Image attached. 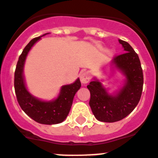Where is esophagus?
Segmentation results:
<instances>
[{
    "label": "esophagus",
    "mask_w": 158,
    "mask_h": 158,
    "mask_svg": "<svg viewBox=\"0 0 158 158\" xmlns=\"http://www.w3.org/2000/svg\"><path fill=\"white\" fill-rule=\"evenodd\" d=\"M80 79L81 82L83 85H85V84H87L88 82L89 81V80H90V77H89V74L87 72H83L81 74Z\"/></svg>",
    "instance_id": "34e87169"
}]
</instances>
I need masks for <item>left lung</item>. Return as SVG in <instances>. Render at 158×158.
Returning a JSON list of instances; mask_svg holds the SVG:
<instances>
[{
    "mask_svg": "<svg viewBox=\"0 0 158 158\" xmlns=\"http://www.w3.org/2000/svg\"><path fill=\"white\" fill-rule=\"evenodd\" d=\"M124 53L113 58L110 67L113 72L124 77L123 85L117 90L110 92L104 87L103 79L94 77L89 85V105L97 120L114 123L127 116L135 108L142 96L143 73L139 55L129 43L118 40Z\"/></svg>",
    "mask_w": 158,
    "mask_h": 158,
    "instance_id": "8db88e82",
    "label": "left lung"
}]
</instances>
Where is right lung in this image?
I'll use <instances>...</instances> for the list:
<instances>
[{"instance_id": "add662e5", "label": "right lung", "mask_w": 158, "mask_h": 158, "mask_svg": "<svg viewBox=\"0 0 158 158\" xmlns=\"http://www.w3.org/2000/svg\"><path fill=\"white\" fill-rule=\"evenodd\" d=\"M47 34L50 33L31 40L23 49L16 65L14 87L19 106L30 118L39 123L53 125L61 123L68 116L73 97L80 89L81 84L77 78L73 83L64 85L60 89L57 97L51 100L37 98L28 91L23 74L26 58L33 46L41 40V37Z\"/></svg>"}]
</instances>
